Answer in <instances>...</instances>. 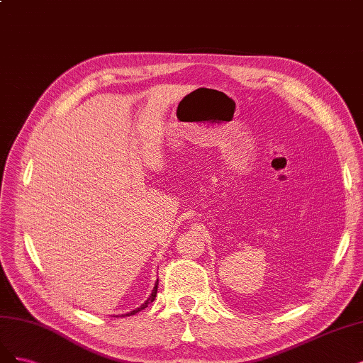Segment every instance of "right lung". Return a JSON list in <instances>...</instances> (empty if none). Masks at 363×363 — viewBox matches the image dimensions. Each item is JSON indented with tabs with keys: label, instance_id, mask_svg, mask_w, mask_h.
<instances>
[{
	"label": "right lung",
	"instance_id": "1",
	"mask_svg": "<svg viewBox=\"0 0 363 363\" xmlns=\"http://www.w3.org/2000/svg\"><path fill=\"white\" fill-rule=\"evenodd\" d=\"M157 289H158V280H157V284H155V286H154V289H152V294L149 296V298L143 303L142 306L140 308H137V309H134V311H131V312H128V313H125V315H122V317H131V315H135L137 312H140V311H143L145 308H147V305L149 303H152L155 300V297H157Z\"/></svg>",
	"mask_w": 363,
	"mask_h": 363
}]
</instances>
